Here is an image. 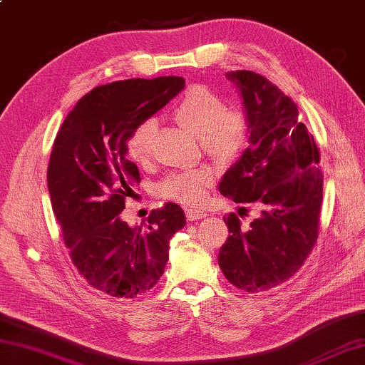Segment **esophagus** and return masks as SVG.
I'll return each mask as SVG.
<instances>
[{
	"label": "esophagus",
	"instance_id": "34e87169",
	"mask_svg": "<svg viewBox=\"0 0 365 365\" xmlns=\"http://www.w3.org/2000/svg\"><path fill=\"white\" fill-rule=\"evenodd\" d=\"M185 213H187V218L190 221H196V220H202L207 216V212L204 210H196V208H187L185 210Z\"/></svg>",
	"mask_w": 365,
	"mask_h": 365
}]
</instances>
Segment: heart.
Wrapping results in <instances>:
<instances>
[{"label":"heart","instance_id":"heart-1","mask_svg":"<svg viewBox=\"0 0 365 365\" xmlns=\"http://www.w3.org/2000/svg\"><path fill=\"white\" fill-rule=\"evenodd\" d=\"M174 119L200 139L204 150L216 161H230L243 149L247 136L246 114L237 108H226L222 100L208 89H191L173 110ZM157 122L147 119L133 130L127 141L128 157L144 165L152 155ZM213 180L208 168L169 175L161 185V195L183 204L196 205L205 196Z\"/></svg>","mask_w":365,"mask_h":365}]
</instances>
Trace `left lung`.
<instances>
[{
    "label": "left lung",
    "mask_w": 365,
    "mask_h": 365,
    "mask_svg": "<svg viewBox=\"0 0 365 365\" xmlns=\"http://www.w3.org/2000/svg\"><path fill=\"white\" fill-rule=\"evenodd\" d=\"M226 78L243 100L250 147L226 170L220 192L237 204L255 202L260 216L247 227L235 213L224 218L230 235L218 263L237 289L259 293L289 281L317 242L320 152L298 106L265 76L235 71Z\"/></svg>",
    "instance_id": "left-lung-1"
}]
</instances>
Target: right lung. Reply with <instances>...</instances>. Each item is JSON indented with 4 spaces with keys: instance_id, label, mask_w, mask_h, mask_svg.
I'll return each instance as SVG.
<instances>
[{
    "instance_id": "obj_1",
    "label": "right lung",
    "mask_w": 365,
    "mask_h": 365,
    "mask_svg": "<svg viewBox=\"0 0 365 365\" xmlns=\"http://www.w3.org/2000/svg\"><path fill=\"white\" fill-rule=\"evenodd\" d=\"M183 88L180 76L98 86L78 100L54 139L46 173L54 216L75 268L110 297L149 292L165 271L169 240L187 224L173 202L153 210L147 226L130 227L119 216L141 182L127 158L128 138Z\"/></svg>"
}]
</instances>
